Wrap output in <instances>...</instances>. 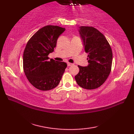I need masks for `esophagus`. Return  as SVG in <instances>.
Wrapping results in <instances>:
<instances>
[{"label":"esophagus","mask_w":134,"mask_h":134,"mask_svg":"<svg viewBox=\"0 0 134 134\" xmlns=\"http://www.w3.org/2000/svg\"><path fill=\"white\" fill-rule=\"evenodd\" d=\"M67 64V65H68V66H71V65H72V63H69V62H68Z\"/></svg>","instance_id":"34e87169"}]
</instances>
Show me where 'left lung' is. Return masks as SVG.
<instances>
[{"label": "left lung", "instance_id": "left-lung-1", "mask_svg": "<svg viewBox=\"0 0 134 134\" xmlns=\"http://www.w3.org/2000/svg\"><path fill=\"white\" fill-rule=\"evenodd\" d=\"M79 35L85 51L88 53V65H78L79 71L75 79L79 86L85 89H95L107 80L111 71L112 51L103 34L96 28L80 26Z\"/></svg>", "mask_w": 134, "mask_h": 134}]
</instances>
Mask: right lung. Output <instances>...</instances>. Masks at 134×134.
<instances>
[{
    "label": "right lung",
    "instance_id": "add662e5",
    "mask_svg": "<svg viewBox=\"0 0 134 134\" xmlns=\"http://www.w3.org/2000/svg\"><path fill=\"white\" fill-rule=\"evenodd\" d=\"M65 30L48 25L39 29L27 42L24 52V71L28 81L37 89H53L61 80L67 63L49 60L48 56L53 52L58 37Z\"/></svg>",
    "mask_w": 134,
    "mask_h": 134
}]
</instances>
